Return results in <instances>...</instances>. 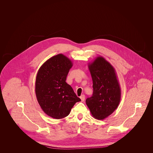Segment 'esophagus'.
I'll list each match as a JSON object with an SVG mask.
<instances>
[{
    "mask_svg": "<svg viewBox=\"0 0 153 153\" xmlns=\"http://www.w3.org/2000/svg\"><path fill=\"white\" fill-rule=\"evenodd\" d=\"M80 99L81 102H84L85 100V96L84 95H82L80 96Z\"/></svg>",
    "mask_w": 153,
    "mask_h": 153,
    "instance_id": "obj_1",
    "label": "esophagus"
}]
</instances>
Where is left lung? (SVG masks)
Segmentation results:
<instances>
[{"label": "left lung", "instance_id": "8db88e82", "mask_svg": "<svg viewBox=\"0 0 153 153\" xmlns=\"http://www.w3.org/2000/svg\"><path fill=\"white\" fill-rule=\"evenodd\" d=\"M93 81L92 96L86 104L95 119L103 120L117 109L121 99V89L115 69L102 56L88 63Z\"/></svg>", "mask_w": 153, "mask_h": 153}]
</instances>
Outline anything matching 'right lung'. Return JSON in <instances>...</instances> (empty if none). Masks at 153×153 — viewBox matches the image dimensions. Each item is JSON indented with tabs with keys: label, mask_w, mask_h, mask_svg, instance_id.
<instances>
[{
	"label": "right lung",
	"mask_w": 153,
	"mask_h": 153,
	"mask_svg": "<svg viewBox=\"0 0 153 153\" xmlns=\"http://www.w3.org/2000/svg\"><path fill=\"white\" fill-rule=\"evenodd\" d=\"M72 66L69 58L58 54L45 61L36 74V99L44 112L52 118L67 117L75 103L81 101L66 82Z\"/></svg>",
	"instance_id": "1"
}]
</instances>
